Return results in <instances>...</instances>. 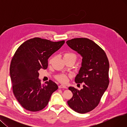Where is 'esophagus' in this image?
Masks as SVG:
<instances>
[{
  "label": "esophagus",
  "mask_w": 127,
  "mask_h": 127,
  "mask_svg": "<svg viewBox=\"0 0 127 127\" xmlns=\"http://www.w3.org/2000/svg\"><path fill=\"white\" fill-rule=\"evenodd\" d=\"M59 88L60 89H61V88H64V89H66L67 88V86H66L64 84H61L59 86Z\"/></svg>",
  "instance_id": "esophagus-1"
}]
</instances>
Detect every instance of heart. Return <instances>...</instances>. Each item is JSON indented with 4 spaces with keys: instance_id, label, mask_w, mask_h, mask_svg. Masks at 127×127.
Here are the masks:
<instances>
[{
    "instance_id": "b5f03b06",
    "label": "heart",
    "mask_w": 127,
    "mask_h": 127,
    "mask_svg": "<svg viewBox=\"0 0 127 127\" xmlns=\"http://www.w3.org/2000/svg\"><path fill=\"white\" fill-rule=\"evenodd\" d=\"M63 59L68 58H74L76 59V56L72 53L67 52V53H64L63 56ZM56 78L60 81H61L62 82H66L67 80L68 77L66 74H59V75H57L56 77Z\"/></svg>"
}]
</instances>
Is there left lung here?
<instances>
[{
  "label": "left lung",
  "instance_id": "left-lung-1",
  "mask_svg": "<svg viewBox=\"0 0 127 127\" xmlns=\"http://www.w3.org/2000/svg\"><path fill=\"white\" fill-rule=\"evenodd\" d=\"M66 44L82 57L81 67L75 81L82 83L83 89L69 87L73 96L67 103L75 112L83 114L96 107L108 87L109 60L104 50L89 38L71 39Z\"/></svg>",
  "mask_w": 127,
  "mask_h": 127
}]
</instances>
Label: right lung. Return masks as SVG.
<instances>
[{
    "label": "right lung",
    "instance_id": "obj_1",
    "mask_svg": "<svg viewBox=\"0 0 127 127\" xmlns=\"http://www.w3.org/2000/svg\"><path fill=\"white\" fill-rule=\"evenodd\" d=\"M64 43L35 37L23 43L16 51L10 68L12 89L17 101L26 110H42L58 90L57 84L51 80L42 84L38 70L47 68L48 59Z\"/></svg>",
    "mask_w": 127,
    "mask_h": 127
}]
</instances>
